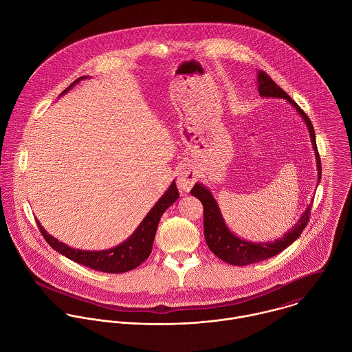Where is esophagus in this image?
I'll return each mask as SVG.
<instances>
[{"label":"esophagus","instance_id":"esophagus-1","mask_svg":"<svg viewBox=\"0 0 352 352\" xmlns=\"http://www.w3.org/2000/svg\"><path fill=\"white\" fill-rule=\"evenodd\" d=\"M197 174L190 163H184L177 174V185L182 192H189L196 182Z\"/></svg>","mask_w":352,"mask_h":352}]
</instances>
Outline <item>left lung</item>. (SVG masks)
<instances>
[{
	"label": "left lung",
	"mask_w": 352,
	"mask_h": 352,
	"mask_svg": "<svg viewBox=\"0 0 352 352\" xmlns=\"http://www.w3.org/2000/svg\"><path fill=\"white\" fill-rule=\"evenodd\" d=\"M257 85H258V94L263 98H281L285 99L302 117L305 121L309 135L311 146L314 149L316 155V163H317V174L318 181L321 179V160L317 151L316 144V133L311 121L305 114V111L281 89L280 87L265 73V72H257ZM192 196L197 197L204 207V236L207 241L208 248L211 249L212 253L217 256L220 260H223L227 264L231 265H249L254 263H260L263 260L271 258L276 254L283 252L287 246L294 243L296 241L305 227L307 226V221L310 219V210L313 203H310L306 208V211L302 213V216L298 219V221L281 236L275 239L274 242H250L246 239H242L236 236L231 230L227 227L220 208L212 196L211 190L204 186L203 184H196L193 189L190 190Z\"/></svg>",
	"instance_id": "left-lung-1"
}]
</instances>
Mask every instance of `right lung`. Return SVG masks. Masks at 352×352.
Here are the masks:
<instances>
[{
	"mask_svg": "<svg viewBox=\"0 0 352 352\" xmlns=\"http://www.w3.org/2000/svg\"><path fill=\"white\" fill-rule=\"evenodd\" d=\"M87 76L78 77L76 81H73L71 85L61 94H67L74 84H77L80 80L85 78ZM179 197L178 189L175 182L173 181L168 189L164 192V195L157 200V203L151 208V211L146 213V216L142 219L139 227L135 230V232L122 243H120L116 248H111L109 250H80L73 249L71 246L65 245L64 242H60L57 238L52 236L39 221L38 227L46 239V242L58 253L68 257L72 261L81 264L87 268L106 272V274H122L132 271L138 268L141 263H144L151 252H152V243L155 239V234L157 230L159 220L164 211L173 206Z\"/></svg>",
	"mask_w": 352,
	"mask_h": 352,
	"instance_id": "right-lung-1",
	"label": "right lung"
}]
</instances>
